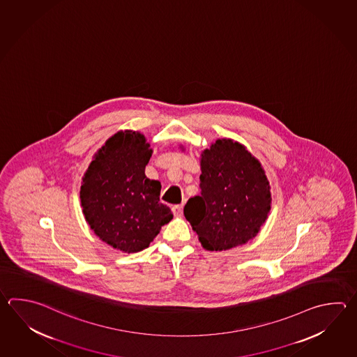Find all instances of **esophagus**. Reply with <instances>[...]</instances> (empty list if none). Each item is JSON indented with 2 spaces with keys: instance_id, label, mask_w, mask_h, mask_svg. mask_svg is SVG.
<instances>
[{
  "instance_id": "34e87169",
  "label": "esophagus",
  "mask_w": 357,
  "mask_h": 357,
  "mask_svg": "<svg viewBox=\"0 0 357 357\" xmlns=\"http://www.w3.org/2000/svg\"><path fill=\"white\" fill-rule=\"evenodd\" d=\"M172 210H173V213H174V216H182L183 215V206L182 204H175L172 207Z\"/></svg>"
}]
</instances>
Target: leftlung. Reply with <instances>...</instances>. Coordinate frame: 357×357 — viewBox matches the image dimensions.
Segmentation results:
<instances>
[{"mask_svg":"<svg viewBox=\"0 0 357 357\" xmlns=\"http://www.w3.org/2000/svg\"><path fill=\"white\" fill-rule=\"evenodd\" d=\"M201 196L184 216L207 250H227L253 239L271 210V188L261 162L245 146L218 139L201 153Z\"/></svg>","mask_w":357,"mask_h":357,"instance_id":"1","label":"left lung"}]
</instances>
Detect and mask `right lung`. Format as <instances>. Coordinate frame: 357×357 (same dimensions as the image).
<instances>
[{
	"instance_id": "add662e5",
	"label": "right lung",
	"mask_w": 357,
	"mask_h": 357,
	"mask_svg": "<svg viewBox=\"0 0 357 357\" xmlns=\"http://www.w3.org/2000/svg\"><path fill=\"white\" fill-rule=\"evenodd\" d=\"M153 150L139 132L119 131L95 153L82 178V212L104 243L124 253L150 245L173 213L160 204L161 184L145 175Z\"/></svg>"
}]
</instances>
